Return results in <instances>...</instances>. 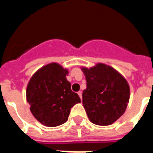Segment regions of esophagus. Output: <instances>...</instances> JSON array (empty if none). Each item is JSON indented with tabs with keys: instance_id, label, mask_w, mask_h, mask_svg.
I'll return each instance as SVG.
<instances>
[{
	"instance_id": "34e87169",
	"label": "esophagus",
	"mask_w": 153,
	"mask_h": 153,
	"mask_svg": "<svg viewBox=\"0 0 153 153\" xmlns=\"http://www.w3.org/2000/svg\"><path fill=\"white\" fill-rule=\"evenodd\" d=\"M78 94H79V97H80V98H81V99H82V92H81V91H79V92H78Z\"/></svg>"
}]
</instances>
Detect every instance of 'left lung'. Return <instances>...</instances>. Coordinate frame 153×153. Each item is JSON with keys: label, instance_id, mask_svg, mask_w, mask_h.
I'll list each match as a JSON object with an SVG mask.
<instances>
[{"label": "left lung", "instance_id": "left-lung-1", "mask_svg": "<svg viewBox=\"0 0 153 153\" xmlns=\"http://www.w3.org/2000/svg\"><path fill=\"white\" fill-rule=\"evenodd\" d=\"M86 89L82 103L92 123L109 126L123 115L129 100L128 82L113 67L98 63L90 69L82 67Z\"/></svg>", "mask_w": 153, "mask_h": 153}]
</instances>
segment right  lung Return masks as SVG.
<instances>
[{
  "label": "right lung",
  "instance_id": "right-lung-1",
  "mask_svg": "<svg viewBox=\"0 0 153 153\" xmlns=\"http://www.w3.org/2000/svg\"><path fill=\"white\" fill-rule=\"evenodd\" d=\"M68 71L56 62L38 70L27 84L26 96L30 110L44 126L55 127L68 120L71 109L81 102L67 81Z\"/></svg>",
  "mask_w": 153,
  "mask_h": 153
}]
</instances>
